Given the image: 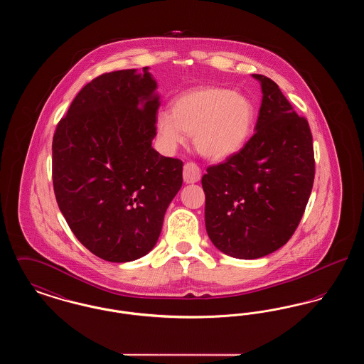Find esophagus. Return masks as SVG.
<instances>
[{"label": "esophagus", "instance_id": "esophagus-1", "mask_svg": "<svg viewBox=\"0 0 364 364\" xmlns=\"http://www.w3.org/2000/svg\"><path fill=\"white\" fill-rule=\"evenodd\" d=\"M183 177H184V181L187 184H193V183H198L200 180V169L196 164L193 162H188L184 165V171H183Z\"/></svg>", "mask_w": 364, "mask_h": 364}]
</instances>
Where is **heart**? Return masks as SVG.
Returning a JSON list of instances; mask_svg holds the SVG:
<instances>
[{"instance_id": "1", "label": "heart", "mask_w": 364, "mask_h": 364, "mask_svg": "<svg viewBox=\"0 0 364 364\" xmlns=\"http://www.w3.org/2000/svg\"><path fill=\"white\" fill-rule=\"evenodd\" d=\"M257 125L254 102L235 90L205 87L180 95L172 114L156 117L158 134L166 147L176 149L193 135L195 149L211 161H225L247 146Z\"/></svg>"}]
</instances>
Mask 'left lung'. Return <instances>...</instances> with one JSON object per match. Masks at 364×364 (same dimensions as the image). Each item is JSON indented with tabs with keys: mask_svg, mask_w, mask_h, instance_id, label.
<instances>
[{
	"mask_svg": "<svg viewBox=\"0 0 364 364\" xmlns=\"http://www.w3.org/2000/svg\"><path fill=\"white\" fill-rule=\"evenodd\" d=\"M252 77L262 90L255 135L239 154L210 166L202 177L208 237L237 259H258L287 244L303 217L315 174L309 122L272 79Z\"/></svg>",
	"mask_w": 364,
	"mask_h": 364,
	"instance_id": "8db88e82",
	"label": "left lung"
}]
</instances>
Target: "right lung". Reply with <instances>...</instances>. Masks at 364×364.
Listing matches in <instances>:
<instances>
[{"label": "right lung", "instance_id": "1", "mask_svg": "<svg viewBox=\"0 0 364 364\" xmlns=\"http://www.w3.org/2000/svg\"><path fill=\"white\" fill-rule=\"evenodd\" d=\"M149 70H116L90 82L53 138L58 208L88 251L114 263L156 247L183 184V162L151 146L161 101Z\"/></svg>", "mask_w": 364, "mask_h": 364}]
</instances>
